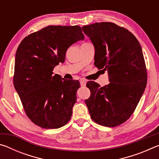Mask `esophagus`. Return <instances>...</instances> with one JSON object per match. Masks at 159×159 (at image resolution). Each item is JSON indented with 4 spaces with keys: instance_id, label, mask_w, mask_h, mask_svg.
<instances>
[{
    "instance_id": "34e87169",
    "label": "esophagus",
    "mask_w": 159,
    "mask_h": 159,
    "mask_svg": "<svg viewBox=\"0 0 159 159\" xmlns=\"http://www.w3.org/2000/svg\"><path fill=\"white\" fill-rule=\"evenodd\" d=\"M80 85H81L82 87H85V86L86 85V81L85 80H80Z\"/></svg>"
}]
</instances>
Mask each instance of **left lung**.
Wrapping results in <instances>:
<instances>
[{"instance_id": "obj_1", "label": "left lung", "mask_w": 159, "mask_h": 159, "mask_svg": "<svg viewBox=\"0 0 159 159\" xmlns=\"http://www.w3.org/2000/svg\"><path fill=\"white\" fill-rule=\"evenodd\" d=\"M82 30L95 47L94 64L107 70L110 82L104 87L93 81L86 85L90 117L107 127L119 125L133 114L147 85L141 45L131 32L111 22L83 26Z\"/></svg>"}]
</instances>
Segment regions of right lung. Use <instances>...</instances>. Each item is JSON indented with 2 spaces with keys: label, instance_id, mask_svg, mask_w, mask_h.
<instances>
[{
  "label": "right lung",
  "instance_id": "right-lung-1",
  "mask_svg": "<svg viewBox=\"0 0 159 159\" xmlns=\"http://www.w3.org/2000/svg\"><path fill=\"white\" fill-rule=\"evenodd\" d=\"M84 40L79 26H48L22 40L15 55L14 86L27 116L43 128L69 122L76 102L78 80L62 79L53 69L72 44Z\"/></svg>",
  "mask_w": 159,
  "mask_h": 159
}]
</instances>
